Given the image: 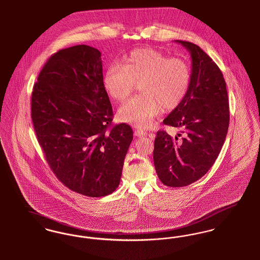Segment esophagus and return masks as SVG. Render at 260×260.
I'll list each match as a JSON object with an SVG mask.
<instances>
[{"mask_svg": "<svg viewBox=\"0 0 260 260\" xmlns=\"http://www.w3.org/2000/svg\"><path fill=\"white\" fill-rule=\"evenodd\" d=\"M135 135H136L137 137H139V138L147 136V132L144 131V130H142V129H137L136 131H135Z\"/></svg>", "mask_w": 260, "mask_h": 260, "instance_id": "1", "label": "esophagus"}]
</instances>
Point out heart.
I'll list each match as a JSON object with an SVG mask.
<instances>
[{
    "mask_svg": "<svg viewBox=\"0 0 260 260\" xmlns=\"http://www.w3.org/2000/svg\"><path fill=\"white\" fill-rule=\"evenodd\" d=\"M190 79V69L185 60L168 57L148 48L132 52L123 64H110L106 70L104 84L110 96L122 102L139 83L142 93L125 102L118 115L125 122L148 128L162 107L172 110L183 101Z\"/></svg>",
    "mask_w": 260,
    "mask_h": 260,
    "instance_id": "b5f03b06",
    "label": "heart"
}]
</instances>
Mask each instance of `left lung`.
<instances>
[{
	"label": "left lung",
	"instance_id": "left-lung-1",
	"mask_svg": "<svg viewBox=\"0 0 260 260\" xmlns=\"http://www.w3.org/2000/svg\"><path fill=\"white\" fill-rule=\"evenodd\" d=\"M175 42L191 55V79L186 96L164 123L181 133L172 138L158 131L153 150L157 176L165 186L174 188L188 186L206 174L218 157L230 119L226 82L217 64L199 46Z\"/></svg>",
	"mask_w": 260,
	"mask_h": 260
}]
</instances>
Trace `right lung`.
Instances as JSON below:
<instances>
[{
  "instance_id": "add662e5",
  "label": "right lung",
  "mask_w": 260,
  "mask_h": 260,
  "mask_svg": "<svg viewBox=\"0 0 260 260\" xmlns=\"http://www.w3.org/2000/svg\"><path fill=\"white\" fill-rule=\"evenodd\" d=\"M101 56L87 45L58 51L42 69L31 98L34 130L51 169L70 190L92 198L119 186L133 140L129 125L110 127Z\"/></svg>"
}]
</instances>
